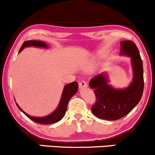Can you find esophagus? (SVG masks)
<instances>
[{"label": "esophagus", "instance_id": "esophagus-1", "mask_svg": "<svg viewBox=\"0 0 155 155\" xmlns=\"http://www.w3.org/2000/svg\"><path fill=\"white\" fill-rule=\"evenodd\" d=\"M88 86L87 82H86V81H84V80H83V81H81V82L79 83V87L80 88L86 87V86Z\"/></svg>", "mask_w": 155, "mask_h": 155}]
</instances>
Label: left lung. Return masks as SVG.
Masks as SVG:
<instances>
[{
  "mask_svg": "<svg viewBox=\"0 0 155 155\" xmlns=\"http://www.w3.org/2000/svg\"><path fill=\"white\" fill-rule=\"evenodd\" d=\"M120 45V54L131 58L133 81L126 89H115L108 84L105 73L91 78L89 86L96 97L91 111L101 119L116 120L127 115L140 102L143 92V68L137 46L131 41H122Z\"/></svg>",
  "mask_w": 155,
  "mask_h": 155,
  "instance_id": "left-lung-1",
  "label": "left lung"
}]
</instances>
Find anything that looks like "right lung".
I'll return each mask as SVG.
<instances>
[{
    "label": "right lung",
    "mask_w": 155,
    "mask_h": 155,
    "mask_svg": "<svg viewBox=\"0 0 155 155\" xmlns=\"http://www.w3.org/2000/svg\"><path fill=\"white\" fill-rule=\"evenodd\" d=\"M37 46V47H44L46 48V44H45L44 41H25L24 44L21 46V49H20L19 52H21V51L24 49V47L26 46ZM78 82L74 81V82L70 83V84H67L66 86H65L64 91H63L62 97H61V102H60L59 106H58V109L53 113H51L49 115L46 116L44 117H31V116L29 115L26 113H25L21 108L19 107L18 104L17 106L18 109H20L21 111L24 113L29 119H31V120H33L34 122L38 123L40 124H54V123H57L58 121L61 120L64 116L65 115V113L66 111V109H67V105L69 103V100L71 99V97L75 94L78 91Z\"/></svg>",
    "instance_id": "obj_1"
}]
</instances>
